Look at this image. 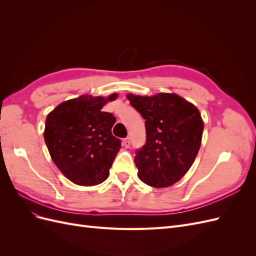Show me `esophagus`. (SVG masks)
<instances>
[{
  "mask_svg": "<svg viewBox=\"0 0 256 256\" xmlns=\"http://www.w3.org/2000/svg\"><path fill=\"white\" fill-rule=\"evenodd\" d=\"M122 144L124 147H125V148H129V146H130V138H124V140H122Z\"/></svg>",
  "mask_w": 256,
  "mask_h": 256,
  "instance_id": "obj_1",
  "label": "esophagus"
}]
</instances>
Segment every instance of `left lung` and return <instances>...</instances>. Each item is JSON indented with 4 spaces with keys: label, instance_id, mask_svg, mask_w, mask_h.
Wrapping results in <instances>:
<instances>
[{
    "label": "left lung",
    "instance_id": "1",
    "mask_svg": "<svg viewBox=\"0 0 256 256\" xmlns=\"http://www.w3.org/2000/svg\"><path fill=\"white\" fill-rule=\"evenodd\" d=\"M145 120L146 144L134 158L140 180L154 188L174 184L189 171L202 143L204 122L198 108L174 92L127 94Z\"/></svg>",
    "mask_w": 256,
    "mask_h": 256
}]
</instances>
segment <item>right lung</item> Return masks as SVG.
Here are the masks:
<instances>
[{
  "label": "right lung",
  "mask_w": 256,
  "mask_h": 256,
  "mask_svg": "<svg viewBox=\"0 0 256 256\" xmlns=\"http://www.w3.org/2000/svg\"><path fill=\"white\" fill-rule=\"evenodd\" d=\"M118 97L82 95L60 104L46 118L44 142L54 164L76 184L96 186L104 182L120 148L112 134L115 118L102 111Z\"/></svg>",
  "instance_id": "add662e5"
}]
</instances>
